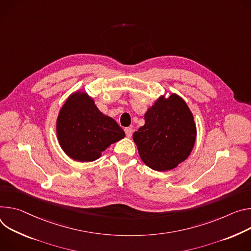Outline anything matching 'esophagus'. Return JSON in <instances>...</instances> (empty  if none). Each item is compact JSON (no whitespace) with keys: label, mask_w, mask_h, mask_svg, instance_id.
I'll use <instances>...</instances> for the list:
<instances>
[{"label":"esophagus","mask_w":251,"mask_h":251,"mask_svg":"<svg viewBox=\"0 0 251 251\" xmlns=\"http://www.w3.org/2000/svg\"><path fill=\"white\" fill-rule=\"evenodd\" d=\"M132 128L131 127H126L125 128V132H126V136H128V137H130L131 135H132Z\"/></svg>","instance_id":"esophagus-1"}]
</instances>
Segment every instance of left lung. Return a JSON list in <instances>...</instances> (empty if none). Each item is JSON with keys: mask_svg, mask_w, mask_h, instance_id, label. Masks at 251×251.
<instances>
[{"mask_svg": "<svg viewBox=\"0 0 251 251\" xmlns=\"http://www.w3.org/2000/svg\"><path fill=\"white\" fill-rule=\"evenodd\" d=\"M145 126L132 135L143 161L149 168L173 170L190 154L197 127L185 101L176 95L160 98L145 115Z\"/></svg>", "mask_w": 251, "mask_h": 251, "instance_id": "1", "label": "left lung"}]
</instances>
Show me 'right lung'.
<instances>
[{"instance_id":"obj_1","label":"right lung","mask_w":251,"mask_h":251,"mask_svg":"<svg viewBox=\"0 0 251 251\" xmlns=\"http://www.w3.org/2000/svg\"><path fill=\"white\" fill-rule=\"evenodd\" d=\"M57 133L64 151L82 162L98 159L107 147L125 137L117 122L100 113L85 93L68 99L58 117Z\"/></svg>"}]
</instances>
